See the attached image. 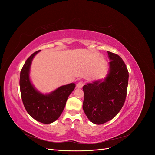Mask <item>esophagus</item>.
Returning <instances> with one entry per match:
<instances>
[{"label":"esophagus","instance_id":"34e87169","mask_svg":"<svg viewBox=\"0 0 155 155\" xmlns=\"http://www.w3.org/2000/svg\"><path fill=\"white\" fill-rule=\"evenodd\" d=\"M83 85H84V83H83V81H79V82L77 84L76 87H77L78 88H81L83 87Z\"/></svg>","mask_w":155,"mask_h":155}]
</instances>
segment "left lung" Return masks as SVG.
Here are the masks:
<instances>
[{
  "label": "left lung",
  "instance_id": "8db88e82",
  "mask_svg": "<svg viewBox=\"0 0 155 155\" xmlns=\"http://www.w3.org/2000/svg\"><path fill=\"white\" fill-rule=\"evenodd\" d=\"M109 70L104 81L84 85L83 109L91 122L100 125L110 121L122 108L127 92L129 72L118 55L107 51Z\"/></svg>",
  "mask_w": 155,
  "mask_h": 155
}]
</instances>
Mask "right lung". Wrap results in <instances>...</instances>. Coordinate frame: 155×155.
<instances>
[{
	"label": "right lung",
	"instance_id": "add662e5",
	"mask_svg": "<svg viewBox=\"0 0 155 155\" xmlns=\"http://www.w3.org/2000/svg\"><path fill=\"white\" fill-rule=\"evenodd\" d=\"M40 50L27 59L20 74L21 97L25 109L33 118L41 123L49 124L57 120L63 112L68 97L74 90L75 83H70L55 89L48 94L37 91L30 79L32 60Z\"/></svg>",
	"mask_w": 155,
	"mask_h": 155
}]
</instances>
